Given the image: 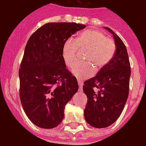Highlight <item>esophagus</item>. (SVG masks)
<instances>
[{
  "instance_id": "esophagus-1",
  "label": "esophagus",
  "mask_w": 146,
  "mask_h": 146,
  "mask_svg": "<svg viewBox=\"0 0 146 146\" xmlns=\"http://www.w3.org/2000/svg\"><path fill=\"white\" fill-rule=\"evenodd\" d=\"M78 85H79V91H82V86H83V82L80 80H78Z\"/></svg>"
}]
</instances>
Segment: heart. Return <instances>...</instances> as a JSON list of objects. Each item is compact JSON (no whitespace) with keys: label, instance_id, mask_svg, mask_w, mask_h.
<instances>
[{"label":"heart","instance_id":"heart-1","mask_svg":"<svg viewBox=\"0 0 146 146\" xmlns=\"http://www.w3.org/2000/svg\"><path fill=\"white\" fill-rule=\"evenodd\" d=\"M87 46L90 50L84 60L87 62L76 63L71 72L78 79H86L94 74V69L99 71L113 58L115 46L111 39L102 32L94 29H88L80 33L76 39L69 38L62 47V56L68 66H72L76 59L78 47ZM92 65H91V64Z\"/></svg>","mask_w":146,"mask_h":146}]
</instances>
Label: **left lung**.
Here are the masks:
<instances>
[{
	"instance_id": "1",
	"label": "left lung",
	"mask_w": 146,
	"mask_h": 146,
	"mask_svg": "<svg viewBox=\"0 0 146 146\" xmlns=\"http://www.w3.org/2000/svg\"><path fill=\"white\" fill-rule=\"evenodd\" d=\"M115 52L111 60L82 87L88 102L84 110L86 121L95 128H106L119 118L126 102L131 75L126 46L113 30Z\"/></svg>"
}]
</instances>
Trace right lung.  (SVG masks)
<instances>
[{"label":"right lung","instance_id":"right-lung-1","mask_svg":"<svg viewBox=\"0 0 146 146\" xmlns=\"http://www.w3.org/2000/svg\"><path fill=\"white\" fill-rule=\"evenodd\" d=\"M85 28L75 23H49L27 42L19 70L20 96L27 116L40 128L58 126L66 104L78 91L76 77L66 68L62 47Z\"/></svg>","mask_w":146,"mask_h":146}]
</instances>
